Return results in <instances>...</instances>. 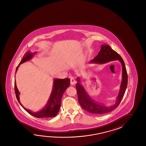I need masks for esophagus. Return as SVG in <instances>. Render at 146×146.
<instances>
[{"label":"esophagus","mask_w":146,"mask_h":146,"mask_svg":"<svg viewBox=\"0 0 146 146\" xmlns=\"http://www.w3.org/2000/svg\"><path fill=\"white\" fill-rule=\"evenodd\" d=\"M70 83L71 85H74L76 83V81L75 80V78L74 77H71L70 78Z\"/></svg>","instance_id":"1"}]
</instances>
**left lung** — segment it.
<instances>
[{
	"label": "left lung",
	"instance_id": "obj_1",
	"mask_svg": "<svg viewBox=\"0 0 146 146\" xmlns=\"http://www.w3.org/2000/svg\"><path fill=\"white\" fill-rule=\"evenodd\" d=\"M113 60H119L122 63L123 68V79L119 94L116 99L115 104H114L113 106L108 107L96 103L87 94L85 89L80 85V84L78 83L76 85L79 104L84 110L89 113L97 115H102L110 112L118 107L124 95L127 85L128 76L124 62L119 54L113 50L109 45L104 44L101 46V50L99 51L98 55L90 62L96 63H105ZM78 80L80 82L79 78H78Z\"/></svg>",
	"mask_w": 146,
	"mask_h": 146
}]
</instances>
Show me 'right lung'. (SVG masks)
<instances>
[{
  "instance_id": "add662e5",
  "label": "right lung",
  "mask_w": 146,
  "mask_h": 146,
  "mask_svg": "<svg viewBox=\"0 0 146 146\" xmlns=\"http://www.w3.org/2000/svg\"><path fill=\"white\" fill-rule=\"evenodd\" d=\"M34 54L30 52L29 51L25 53L23 56V59L19 64L16 68L15 72L18 70L19 66H20L22 63L28 61L33 57ZM70 84V80L68 78H66L64 79H55L54 80V85L52 89V92L51 94L50 98L48 101L47 104L45 108L39 111L38 112H32L30 110H27L24 108L22 105L20 104L19 100V92L17 87L15 80V96L17 99L21 104V106L27 111L28 113L31 115L37 118H49L56 116L57 113H58L60 110V107L61 106V100L63 94L66 90V89L69 87Z\"/></svg>"
}]
</instances>
